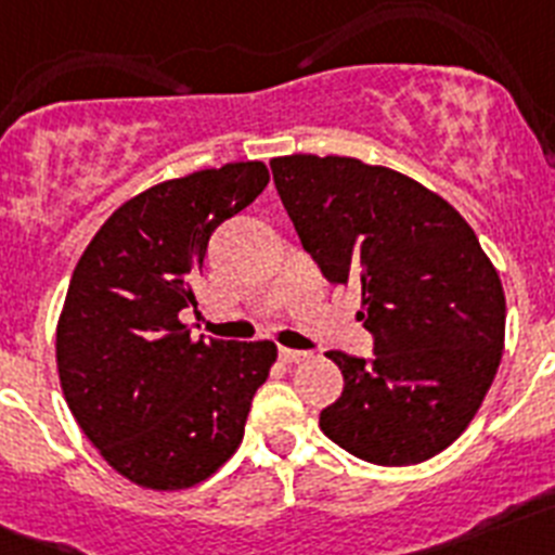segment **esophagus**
Returning a JSON list of instances; mask_svg holds the SVG:
<instances>
[{
    "instance_id": "1",
    "label": "esophagus",
    "mask_w": 555,
    "mask_h": 555,
    "mask_svg": "<svg viewBox=\"0 0 555 555\" xmlns=\"http://www.w3.org/2000/svg\"><path fill=\"white\" fill-rule=\"evenodd\" d=\"M281 358L286 361V364H300V361H306L308 358V352L292 350V347H281Z\"/></svg>"
}]
</instances>
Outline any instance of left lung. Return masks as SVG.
I'll use <instances>...</instances> for the list:
<instances>
[{
    "label": "left lung",
    "mask_w": 555,
    "mask_h": 555,
    "mask_svg": "<svg viewBox=\"0 0 555 555\" xmlns=\"http://www.w3.org/2000/svg\"><path fill=\"white\" fill-rule=\"evenodd\" d=\"M302 247L333 283L361 286L375 356L331 350L345 391L322 434L356 459H434L478 414L506 341V294L464 217L389 166L341 155L269 160Z\"/></svg>",
    "instance_id": "obj_1"
}]
</instances>
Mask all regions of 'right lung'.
<instances>
[{
    "instance_id": "right-lung-1",
    "label": "right lung",
    "mask_w": 555,
    "mask_h": 555,
    "mask_svg": "<svg viewBox=\"0 0 555 555\" xmlns=\"http://www.w3.org/2000/svg\"><path fill=\"white\" fill-rule=\"evenodd\" d=\"M269 183L261 160L191 171L113 210L77 261L57 320V375L88 442L141 489L203 483L238 450L274 341L191 338L210 233Z\"/></svg>"
}]
</instances>
